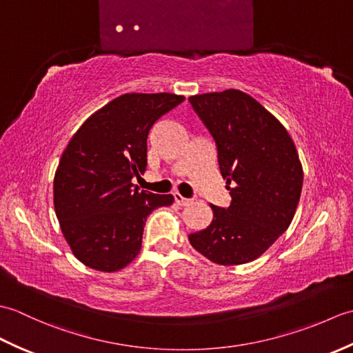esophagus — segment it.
Returning a JSON list of instances; mask_svg holds the SVG:
<instances>
[{"mask_svg":"<svg viewBox=\"0 0 353 353\" xmlns=\"http://www.w3.org/2000/svg\"><path fill=\"white\" fill-rule=\"evenodd\" d=\"M174 201H176V203H177L179 206H186V205H190L192 200H191V199H186V197L182 196V194L176 192V194H174Z\"/></svg>","mask_w":353,"mask_h":353,"instance_id":"obj_1","label":"esophagus"}]
</instances>
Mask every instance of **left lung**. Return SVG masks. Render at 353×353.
Listing matches in <instances>:
<instances>
[{
    "mask_svg": "<svg viewBox=\"0 0 353 353\" xmlns=\"http://www.w3.org/2000/svg\"><path fill=\"white\" fill-rule=\"evenodd\" d=\"M215 139L220 172L229 186L228 209L190 235L191 245L220 265L254 261L288 229L301 200L303 168L283 124L239 89L191 95Z\"/></svg>",
    "mask_w": 353,
    "mask_h": 353,
    "instance_id": "left-lung-1",
    "label": "left lung"
}]
</instances>
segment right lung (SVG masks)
Wrapping results in <instances>:
<instances>
[{"label": "right lung", "mask_w": 353, "mask_h": 353, "mask_svg": "<svg viewBox=\"0 0 353 353\" xmlns=\"http://www.w3.org/2000/svg\"><path fill=\"white\" fill-rule=\"evenodd\" d=\"M183 95L129 92L89 117L57 165L52 196L62 234L74 256L97 272L114 273L138 256L148 214L174 197L133 188L144 174L147 138Z\"/></svg>", "instance_id": "add662e5"}]
</instances>
